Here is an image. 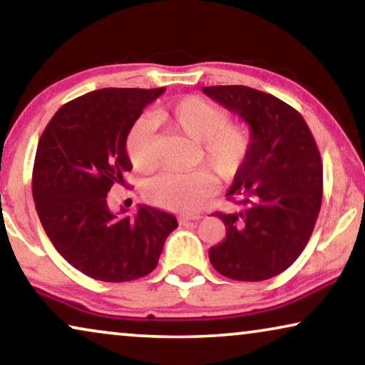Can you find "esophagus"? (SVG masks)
Segmentation results:
<instances>
[{"mask_svg":"<svg viewBox=\"0 0 365 365\" xmlns=\"http://www.w3.org/2000/svg\"><path fill=\"white\" fill-rule=\"evenodd\" d=\"M199 219H201V214H182V216H179V222L186 224V222L199 221Z\"/></svg>","mask_w":365,"mask_h":365,"instance_id":"34e87169","label":"esophagus"}]
</instances>
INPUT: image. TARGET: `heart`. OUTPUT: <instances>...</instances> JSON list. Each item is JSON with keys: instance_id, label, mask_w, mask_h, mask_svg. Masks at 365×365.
<instances>
[{"instance_id": "b5f03b06", "label": "heart", "mask_w": 365, "mask_h": 365, "mask_svg": "<svg viewBox=\"0 0 365 365\" xmlns=\"http://www.w3.org/2000/svg\"><path fill=\"white\" fill-rule=\"evenodd\" d=\"M154 124H164L196 144L192 164H202L219 181L241 171L252 146V131L246 124L229 123V113L216 103L189 96L174 106L153 113ZM153 123L138 119L124 139L128 159L136 171L153 168ZM212 187L211 174L204 169L186 174L163 173L144 182L143 196L153 206L187 212L201 206Z\"/></svg>"}]
</instances>
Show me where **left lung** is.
I'll return each instance as SVG.
<instances>
[{"label":"left lung","mask_w":365,"mask_h":365,"mask_svg":"<svg viewBox=\"0 0 365 365\" xmlns=\"http://www.w3.org/2000/svg\"><path fill=\"white\" fill-rule=\"evenodd\" d=\"M202 93L236 113L252 146L226 196L232 212H214L226 237L209 249L219 274L266 281L286 271L306 247L322 202V163L307 123L272 94L247 86H207Z\"/></svg>","instance_id":"1"}]
</instances>
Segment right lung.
Instances as JSON below:
<instances>
[{
	"label": "right lung",
	"mask_w": 365,
	"mask_h": 365,
	"mask_svg": "<svg viewBox=\"0 0 365 365\" xmlns=\"http://www.w3.org/2000/svg\"><path fill=\"white\" fill-rule=\"evenodd\" d=\"M163 93L104 88L83 94L59 108L39 138L33 168L39 221L56 251L98 281L148 276L178 227L173 214L151 206H139L133 217L118 216L106 199L133 169L124 148L129 128Z\"/></svg>",
	"instance_id": "obj_1"
}]
</instances>
